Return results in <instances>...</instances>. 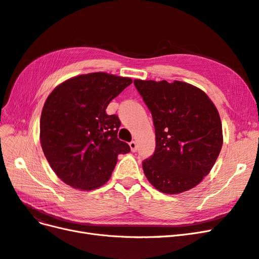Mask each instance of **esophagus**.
<instances>
[{
  "label": "esophagus",
  "instance_id": "esophagus-1",
  "mask_svg": "<svg viewBox=\"0 0 259 259\" xmlns=\"http://www.w3.org/2000/svg\"><path fill=\"white\" fill-rule=\"evenodd\" d=\"M130 147H131V150L133 152H136V150H137V143L136 142H131Z\"/></svg>",
  "mask_w": 259,
  "mask_h": 259
}]
</instances>
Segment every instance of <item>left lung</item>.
Here are the masks:
<instances>
[{
  "label": "left lung",
  "mask_w": 259,
  "mask_h": 259,
  "mask_svg": "<svg viewBox=\"0 0 259 259\" xmlns=\"http://www.w3.org/2000/svg\"><path fill=\"white\" fill-rule=\"evenodd\" d=\"M150 110L155 150L143 162L144 173L163 193H182L199 185L223 147L221 116L206 94L180 81L134 80Z\"/></svg>",
  "instance_id": "8db88e82"
}]
</instances>
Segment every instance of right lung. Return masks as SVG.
<instances>
[{
	"mask_svg": "<svg viewBox=\"0 0 259 259\" xmlns=\"http://www.w3.org/2000/svg\"><path fill=\"white\" fill-rule=\"evenodd\" d=\"M132 82L106 72L81 74L59 84L46 99L41 146L55 174L67 185L97 189L110 178L117 155L131 151L117 139L119 117L108 115L106 109Z\"/></svg>",
	"mask_w": 259,
	"mask_h": 259,
	"instance_id": "1",
	"label": "right lung"
}]
</instances>
